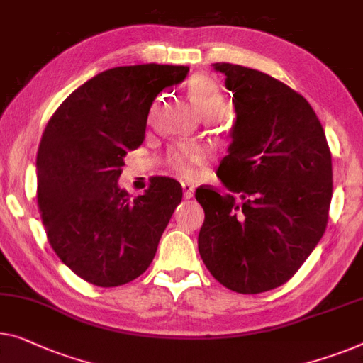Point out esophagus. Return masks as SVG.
Returning a JSON list of instances; mask_svg holds the SVG:
<instances>
[{"instance_id":"obj_1","label":"esophagus","mask_w":363,"mask_h":363,"mask_svg":"<svg viewBox=\"0 0 363 363\" xmlns=\"http://www.w3.org/2000/svg\"><path fill=\"white\" fill-rule=\"evenodd\" d=\"M182 188H183V196H185V199H190V198H193V194H194V186L191 185V183L183 182V183H182Z\"/></svg>"}]
</instances>
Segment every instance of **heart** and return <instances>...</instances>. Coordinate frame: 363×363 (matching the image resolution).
I'll use <instances>...</instances> for the list:
<instances>
[{
	"mask_svg": "<svg viewBox=\"0 0 363 363\" xmlns=\"http://www.w3.org/2000/svg\"><path fill=\"white\" fill-rule=\"evenodd\" d=\"M194 106L206 119H219L228 109V101H225L224 91L219 83L213 77L194 75L188 85ZM209 150L199 145H182L177 150L172 152L170 162L173 170L178 175L185 178L196 177L199 167H203L209 160Z\"/></svg>",
	"mask_w": 363,
	"mask_h": 363,
	"instance_id": "b5f03b06",
	"label": "heart"
}]
</instances>
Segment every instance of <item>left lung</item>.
<instances>
[{"instance_id":"1","label":"left lung","mask_w":363,"mask_h":363,"mask_svg":"<svg viewBox=\"0 0 363 363\" xmlns=\"http://www.w3.org/2000/svg\"><path fill=\"white\" fill-rule=\"evenodd\" d=\"M233 91L235 123L218 175L229 191L196 190L204 209L199 255L229 290L255 295L295 275L321 240L333 198V160L306 99L267 73L214 64Z\"/></svg>"}]
</instances>
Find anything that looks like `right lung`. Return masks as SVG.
<instances>
[{"mask_svg":"<svg viewBox=\"0 0 363 363\" xmlns=\"http://www.w3.org/2000/svg\"><path fill=\"white\" fill-rule=\"evenodd\" d=\"M183 65L109 68L57 108L38 150V204L47 239L78 277L109 288L149 269L182 186L157 177L130 198L118 180L124 157L144 143L150 106L185 80Z\"/></svg>","mask_w":363,"mask_h":363,"instance_id":"add662e5","label":"right lung"}]
</instances>
